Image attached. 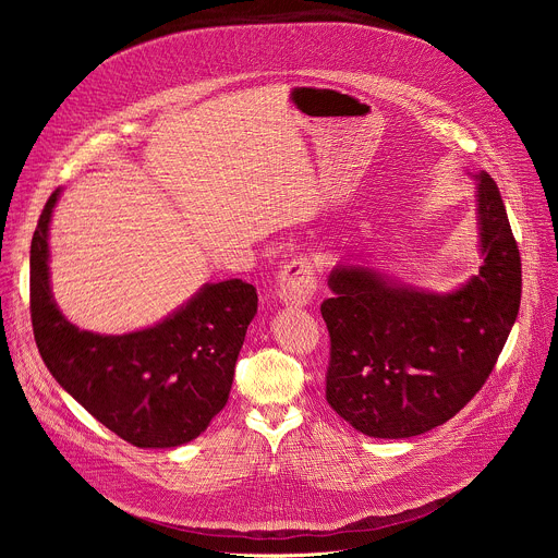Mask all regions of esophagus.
<instances>
[{
	"instance_id": "esophagus-1",
	"label": "esophagus",
	"mask_w": 558,
	"mask_h": 558,
	"mask_svg": "<svg viewBox=\"0 0 558 558\" xmlns=\"http://www.w3.org/2000/svg\"><path fill=\"white\" fill-rule=\"evenodd\" d=\"M317 280L313 276L311 263L302 256L293 258L291 263L284 265L280 271V287H278V298L282 304L291 306H306L313 300Z\"/></svg>"
}]
</instances>
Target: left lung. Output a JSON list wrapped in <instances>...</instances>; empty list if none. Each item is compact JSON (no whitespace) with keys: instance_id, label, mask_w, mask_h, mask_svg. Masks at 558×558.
Here are the masks:
<instances>
[{"instance_id":"8db88e82","label":"left lung","mask_w":558,"mask_h":558,"mask_svg":"<svg viewBox=\"0 0 558 558\" xmlns=\"http://www.w3.org/2000/svg\"><path fill=\"white\" fill-rule=\"evenodd\" d=\"M476 181L482 267L437 293L357 263L329 276L327 402L355 430L407 439L454 417L484 386L514 327L521 258L488 172Z\"/></svg>"}]
</instances>
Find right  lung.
<instances>
[{"label":"right lung","instance_id":"add662e5","mask_svg":"<svg viewBox=\"0 0 558 558\" xmlns=\"http://www.w3.org/2000/svg\"><path fill=\"white\" fill-rule=\"evenodd\" d=\"M48 198L31 245V317L39 355L59 386L97 422L138 448L196 439L225 409L238 353L258 311L254 284H203L151 327L106 336L78 329L50 289Z\"/></svg>","mask_w":558,"mask_h":558}]
</instances>
